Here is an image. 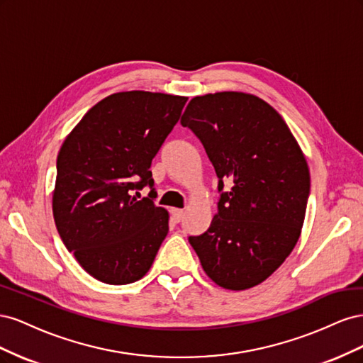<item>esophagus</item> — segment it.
Returning <instances> with one entry per match:
<instances>
[{
    "label": "esophagus",
    "instance_id": "esophagus-1",
    "mask_svg": "<svg viewBox=\"0 0 363 363\" xmlns=\"http://www.w3.org/2000/svg\"><path fill=\"white\" fill-rule=\"evenodd\" d=\"M171 215H172V219H174L175 223H180L183 215H184V211H183V208H172Z\"/></svg>",
    "mask_w": 363,
    "mask_h": 363
}]
</instances>
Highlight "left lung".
I'll return each mask as SVG.
<instances>
[{"mask_svg":"<svg viewBox=\"0 0 363 363\" xmlns=\"http://www.w3.org/2000/svg\"><path fill=\"white\" fill-rule=\"evenodd\" d=\"M201 140L221 194L211 227L189 242L218 286L265 281L298 242L311 172L292 131L262 98L245 92L194 96L182 116Z\"/></svg>","mask_w":363,"mask_h":363,"instance_id":"1","label":"left lung"}]
</instances>
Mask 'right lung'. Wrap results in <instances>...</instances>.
Returning <instances> with one entry per match:
<instances>
[{
	"instance_id": "right-lung-1",
	"label": "right lung",
	"mask_w": 363,
	"mask_h": 363,
	"mask_svg": "<svg viewBox=\"0 0 363 363\" xmlns=\"http://www.w3.org/2000/svg\"><path fill=\"white\" fill-rule=\"evenodd\" d=\"M186 96L147 91L108 95L63 140L52 216L80 267L107 284H128L150 271L168 235L169 213L140 199L152 188L151 160L171 133Z\"/></svg>"
}]
</instances>
